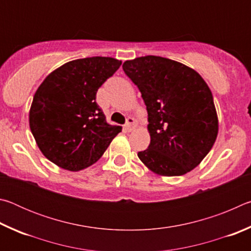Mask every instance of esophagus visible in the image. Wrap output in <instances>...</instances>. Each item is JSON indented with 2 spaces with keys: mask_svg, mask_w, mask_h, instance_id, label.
<instances>
[{
  "mask_svg": "<svg viewBox=\"0 0 251 251\" xmlns=\"http://www.w3.org/2000/svg\"><path fill=\"white\" fill-rule=\"evenodd\" d=\"M134 128H135V120L131 117H128L127 118L126 124H125V129L127 131H131Z\"/></svg>",
  "mask_w": 251,
  "mask_h": 251,
  "instance_id": "34e87169",
  "label": "esophagus"
}]
</instances>
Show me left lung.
<instances>
[{
    "instance_id": "left-lung-1",
    "label": "left lung",
    "mask_w": 251,
    "mask_h": 251,
    "mask_svg": "<svg viewBox=\"0 0 251 251\" xmlns=\"http://www.w3.org/2000/svg\"><path fill=\"white\" fill-rule=\"evenodd\" d=\"M123 70L139 92L148 114L151 144L138 157L152 172L180 176L198 166L218 134L212 94L196 71L154 56L126 61Z\"/></svg>"
}]
</instances>
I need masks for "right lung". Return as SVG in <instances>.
Returning a JSON list of instances; mask_svg holds the SVG:
<instances>
[{
    "label": "right lung",
    "mask_w": 251,
    "mask_h": 251,
    "mask_svg": "<svg viewBox=\"0 0 251 251\" xmlns=\"http://www.w3.org/2000/svg\"><path fill=\"white\" fill-rule=\"evenodd\" d=\"M112 57L66 63L40 85L29 110V127L46 158L71 172L99 160L121 126L106 123L96 93L120 69Z\"/></svg>",
    "instance_id": "1"
}]
</instances>
